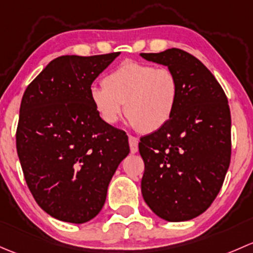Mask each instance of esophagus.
I'll return each mask as SVG.
<instances>
[{
	"label": "esophagus",
	"mask_w": 253,
	"mask_h": 253,
	"mask_svg": "<svg viewBox=\"0 0 253 253\" xmlns=\"http://www.w3.org/2000/svg\"><path fill=\"white\" fill-rule=\"evenodd\" d=\"M129 146H130V152L136 153L137 151H139V140H137V137L129 135Z\"/></svg>",
	"instance_id": "1"
}]
</instances>
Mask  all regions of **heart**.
<instances>
[{"mask_svg":"<svg viewBox=\"0 0 253 253\" xmlns=\"http://www.w3.org/2000/svg\"><path fill=\"white\" fill-rule=\"evenodd\" d=\"M102 85L91 87L90 100L106 124L118 121L124 103L130 126L144 132L157 131L170 121L179 102V80L166 67L123 62L103 78Z\"/></svg>","mask_w":253,"mask_h":253,"instance_id":"b5f03b06","label":"heart"}]
</instances>
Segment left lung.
<instances>
[{"instance_id": "1", "label": "left lung", "mask_w": 253, "mask_h": 253, "mask_svg": "<svg viewBox=\"0 0 253 253\" xmlns=\"http://www.w3.org/2000/svg\"><path fill=\"white\" fill-rule=\"evenodd\" d=\"M141 57L173 70L180 87L170 121L140 139L142 196L162 219L190 220L212 205L230 165L228 98L205 64L183 49Z\"/></svg>"}]
</instances>
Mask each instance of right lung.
<instances>
[{
    "mask_svg": "<svg viewBox=\"0 0 253 253\" xmlns=\"http://www.w3.org/2000/svg\"><path fill=\"white\" fill-rule=\"evenodd\" d=\"M119 53L57 57L23 95L15 134L23 174L36 204L62 222L100 213L130 152L126 132L106 124L90 100L93 80Z\"/></svg>",
    "mask_w": 253,
    "mask_h": 253,
    "instance_id": "1",
    "label": "right lung"
}]
</instances>
